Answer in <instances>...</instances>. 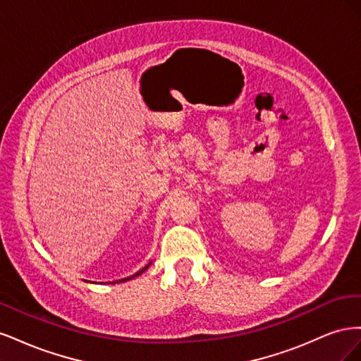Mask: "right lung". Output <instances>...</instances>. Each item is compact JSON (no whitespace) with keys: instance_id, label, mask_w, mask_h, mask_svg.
I'll return each mask as SVG.
<instances>
[{"instance_id":"right-lung-1","label":"right lung","mask_w":361,"mask_h":361,"mask_svg":"<svg viewBox=\"0 0 361 361\" xmlns=\"http://www.w3.org/2000/svg\"><path fill=\"white\" fill-rule=\"evenodd\" d=\"M150 264H152V262H150ZM150 264H147V265H146V267H145L143 269H140L138 272H135V274H134V276H130V277H126V279H122V280H117V283H118V281H126V280H130V279H134V277L140 276V274H141V272H145V271H146V269H147V268L150 267Z\"/></svg>"}]
</instances>
